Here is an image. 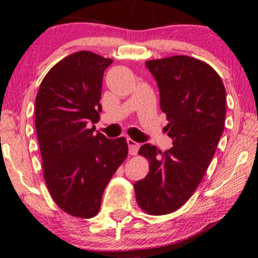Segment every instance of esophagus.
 <instances>
[{"instance_id": "1", "label": "esophagus", "mask_w": 258, "mask_h": 258, "mask_svg": "<svg viewBox=\"0 0 258 258\" xmlns=\"http://www.w3.org/2000/svg\"><path fill=\"white\" fill-rule=\"evenodd\" d=\"M126 143H128V147H129V154L136 155L137 151L140 149V144L132 139H126Z\"/></svg>"}]
</instances>
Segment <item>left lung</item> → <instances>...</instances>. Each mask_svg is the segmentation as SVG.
I'll return each mask as SVG.
<instances>
[{
    "label": "left lung",
    "mask_w": 258,
    "mask_h": 258,
    "mask_svg": "<svg viewBox=\"0 0 258 258\" xmlns=\"http://www.w3.org/2000/svg\"><path fill=\"white\" fill-rule=\"evenodd\" d=\"M160 90L164 126L172 140L162 153L147 143L140 155L150 162L149 172L135 183L136 201L150 215H167L181 208L202 181L224 129L225 88L206 62L171 56L146 62Z\"/></svg>",
    "instance_id": "obj_1"
}]
</instances>
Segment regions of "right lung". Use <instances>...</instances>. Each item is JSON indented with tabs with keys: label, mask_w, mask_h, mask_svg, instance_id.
<instances>
[{
	"label": "right lung",
	"mask_w": 258,
	"mask_h": 258,
	"mask_svg": "<svg viewBox=\"0 0 258 258\" xmlns=\"http://www.w3.org/2000/svg\"><path fill=\"white\" fill-rule=\"evenodd\" d=\"M111 63L91 51L72 54L49 70L35 101L45 183L55 203L75 217L98 213L105 186L128 155L124 137L89 129L100 119L102 80Z\"/></svg>",
	"instance_id": "obj_1"
}]
</instances>
